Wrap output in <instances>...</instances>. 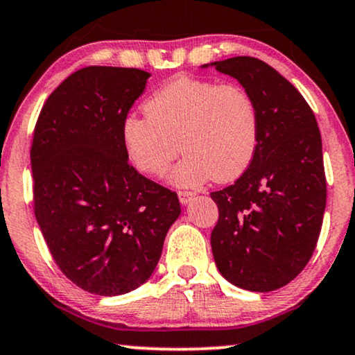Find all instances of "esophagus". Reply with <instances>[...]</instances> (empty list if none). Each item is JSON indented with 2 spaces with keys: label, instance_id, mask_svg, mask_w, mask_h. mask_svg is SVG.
Returning a JSON list of instances; mask_svg holds the SVG:
<instances>
[{
  "label": "esophagus",
  "instance_id": "34e87169",
  "mask_svg": "<svg viewBox=\"0 0 355 355\" xmlns=\"http://www.w3.org/2000/svg\"><path fill=\"white\" fill-rule=\"evenodd\" d=\"M178 197H179V202H181L182 205H187L190 200L195 197V193L193 192H189V190H179Z\"/></svg>",
  "mask_w": 355,
  "mask_h": 355
}]
</instances>
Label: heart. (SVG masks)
I'll return each mask as SVG.
<instances>
[{
    "label": "heart",
    "mask_w": 355,
    "mask_h": 355,
    "mask_svg": "<svg viewBox=\"0 0 355 355\" xmlns=\"http://www.w3.org/2000/svg\"><path fill=\"white\" fill-rule=\"evenodd\" d=\"M144 114L121 125L128 157L141 173L158 178L184 150L171 176L178 186L234 181L258 148V107L237 83L176 76L148 97Z\"/></svg>",
    "instance_id": "heart-1"
}]
</instances>
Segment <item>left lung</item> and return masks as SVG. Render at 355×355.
<instances>
[{
    "label": "left lung",
    "instance_id": "8db88e82",
    "mask_svg": "<svg viewBox=\"0 0 355 355\" xmlns=\"http://www.w3.org/2000/svg\"><path fill=\"white\" fill-rule=\"evenodd\" d=\"M250 92L259 114L258 148L232 186L211 192L216 266L239 288L274 291L309 263L327 203L322 137L301 92L248 55L213 62Z\"/></svg>",
    "mask_w": 355,
    "mask_h": 355
}]
</instances>
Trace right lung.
Instances as JSON below:
<instances>
[{
	"label": "right lung",
	"instance_id": "right-lung-1",
	"mask_svg": "<svg viewBox=\"0 0 355 355\" xmlns=\"http://www.w3.org/2000/svg\"><path fill=\"white\" fill-rule=\"evenodd\" d=\"M150 73L85 67L55 88L35 125L33 209L67 279L99 296L136 290L181 214L178 193L128 162L121 125Z\"/></svg>",
	"mask_w": 355,
	"mask_h": 355
}]
</instances>
